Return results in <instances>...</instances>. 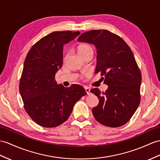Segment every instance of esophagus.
<instances>
[{"instance_id":"34e87169","label":"esophagus","mask_w":160,"mask_h":160,"mask_svg":"<svg viewBox=\"0 0 160 160\" xmlns=\"http://www.w3.org/2000/svg\"><path fill=\"white\" fill-rule=\"evenodd\" d=\"M85 92H86L88 95L90 94V88L88 87H85Z\"/></svg>"}]
</instances>
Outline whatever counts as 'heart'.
<instances>
[{"instance_id":"b5f03b06","label":"heart","mask_w":160,"mask_h":160,"mask_svg":"<svg viewBox=\"0 0 160 160\" xmlns=\"http://www.w3.org/2000/svg\"><path fill=\"white\" fill-rule=\"evenodd\" d=\"M90 51H92V48H91L90 45H89L88 44L80 45L77 48V52L81 57L83 56L85 54H86L88 52H90Z\"/></svg>"}]
</instances>
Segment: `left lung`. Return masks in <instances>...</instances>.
<instances>
[{
    "mask_svg": "<svg viewBox=\"0 0 160 160\" xmlns=\"http://www.w3.org/2000/svg\"><path fill=\"white\" fill-rule=\"evenodd\" d=\"M79 42L93 44L97 49L95 72L108 85L105 92L93 88L90 92L99 99L92 108L97 122L117 128L126 124L141 102V73L130 47L118 35L107 30H93L78 38Z\"/></svg>",
    "mask_w": 160,
    "mask_h": 160,
    "instance_id": "1",
    "label": "left lung"
}]
</instances>
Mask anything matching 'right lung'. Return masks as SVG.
Masks as SVG:
<instances>
[{
	"label": "right lung",
	"instance_id": "right-lung-1",
	"mask_svg": "<svg viewBox=\"0 0 160 160\" xmlns=\"http://www.w3.org/2000/svg\"><path fill=\"white\" fill-rule=\"evenodd\" d=\"M79 34V31L53 32L37 42L27 54L19 92L26 112L42 127H57L65 122L75 104L87 94L79 85L64 88L55 79L63 63L64 45Z\"/></svg>",
	"mask_w": 160,
	"mask_h": 160
}]
</instances>
